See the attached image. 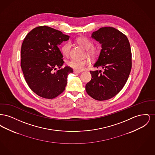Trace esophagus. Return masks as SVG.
Returning a JSON list of instances; mask_svg holds the SVG:
<instances>
[{"instance_id": "34e87169", "label": "esophagus", "mask_w": 155, "mask_h": 155, "mask_svg": "<svg viewBox=\"0 0 155 155\" xmlns=\"http://www.w3.org/2000/svg\"><path fill=\"white\" fill-rule=\"evenodd\" d=\"M73 72L75 74H80V73H81V71H77V70H75L73 71Z\"/></svg>"}]
</instances>
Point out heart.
<instances>
[{
    "mask_svg": "<svg viewBox=\"0 0 155 155\" xmlns=\"http://www.w3.org/2000/svg\"><path fill=\"white\" fill-rule=\"evenodd\" d=\"M77 42L82 46L84 49L88 51L89 54L92 56L94 54V51L93 49H91L93 47L92 42L89 41L88 39L86 38H79L77 39ZM71 49V43L66 42L62 46L61 48V51L62 54L65 56H68L70 54ZM67 66L74 69L75 70L80 71L83 70L85 67L89 64L88 60H76L71 59L67 61Z\"/></svg>",
    "mask_w": 155,
    "mask_h": 155,
    "instance_id": "b5f03b06",
    "label": "heart"
}]
</instances>
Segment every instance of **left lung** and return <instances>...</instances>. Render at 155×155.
<instances>
[{"mask_svg": "<svg viewBox=\"0 0 155 155\" xmlns=\"http://www.w3.org/2000/svg\"><path fill=\"white\" fill-rule=\"evenodd\" d=\"M91 38L102 46L94 67L103 71H91L92 78L85 89L94 99L105 101L116 95L128 80L132 66L131 47L127 37L113 27L101 28Z\"/></svg>", "mask_w": 155, "mask_h": 155, "instance_id": "obj_1", "label": "left lung"}]
</instances>
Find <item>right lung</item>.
<instances>
[{"label": "right lung", "instance_id": "right-lung-1", "mask_svg": "<svg viewBox=\"0 0 155 155\" xmlns=\"http://www.w3.org/2000/svg\"><path fill=\"white\" fill-rule=\"evenodd\" d=\"M70 37L48 26L38 27L24 38L21 51V67L30 89L38 96L53 99L61 94L73 72L64 63L58 46ZM58 67L59 69L54 71Z\"/></svg>", "mask_w": 155, "mask_h": 155}]
</instances>
